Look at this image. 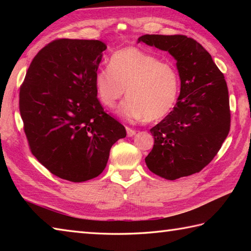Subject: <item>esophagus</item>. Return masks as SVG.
<instances>
[{"label": "esophagus", "mask_w": 251, "mask_h": 251, "mask_svg": "<svg viewBox=\"0 0 251 251\" xmlns=\"http://www.w3.org/2000/svg\"><path fill=\"white\" fill-rule=\"evenodd\" d=\"M126 130H127V136L128 137H132L136 135V130L132 128H129V127H126Z\"/></svg>", "instance_id": "1"}]
</instances>
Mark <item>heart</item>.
Masks as SVG:
<instances>
[{"label": "heart", "mask_w": 251, "mask_h": 251, "mask_svg": "<svg viewBox=\"0 0 251 251\" xmlns=\"http://www.w3.org/2000/svg\"><path fill=\"white\" fill-rule=\"evenodd\" d=\"M96 93L106 108H114L125 93L128 96L119 108L126 121H157L170 113L179 94L176 68L137 47L116 50L109 67L96 72Z\"/></svg>", "instance_id": "obj_1"}]
</instances>
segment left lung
Here are the masks:
<instances>
[{
	"mask_svg": "<svg viewBox=\"0 0 251 251\" xmlns=\"http://www.w3.org/2000/svg\"><path fill=\"white\" fill-rule=\"evenodd\" d=\"M168 51L181 82L174 110L150 129L154 137L146 164L167 180L199 173L220 150L230 131L231 114L225 75L209 52L185 35L146 34L138 39Z\"/></svg>",
	"mask_w": 251,
	"mask_h": 251,
	"instance_id": "1",
	"label": "left lung"
}]
</instances>
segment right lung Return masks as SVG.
<instances>
[{
    "mask_svg": "<svg viewBox=\"0 0 251 251\" xmlns=\"http://www.w3.org/2000/svg\"><path fill=\"white\" fill-rule=\"evenodd\" d=\"M105 50L98 40H56L37 52L20 87L19 110L32 154L72 182L99 176L111 147L126 137L95 89Z\"/></svg>",
    "mask_w": 251,
    "mask_h": 251,
    "instance_id": "right-lung-1",
    "label": "right lung"
}]
</instances>
